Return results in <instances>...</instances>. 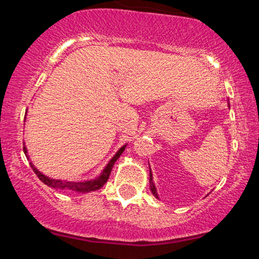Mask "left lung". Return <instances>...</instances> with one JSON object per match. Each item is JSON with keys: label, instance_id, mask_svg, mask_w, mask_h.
Returning <instances> with one entry per match:
<instances>
[{"label": "left lung", "instance_id": "8db88e82", "mask_svg": "<svg viewBox=\"0 0 259 259\" xmlns=\"http://www.w3.org/2000/svg\"><path fill=\"white\" fill-rule=\"evenodd\" d=\"M228 106H229V108H230V103L229 102H228ZM150 190H151V192L153 194L154 197L158 198L159 200L158 194H157V189H156V186H154V183H153V177H152V171H151V168H150Z\"/></svg>", "mask_w": 259, "mask_h": 259}]
</instances>
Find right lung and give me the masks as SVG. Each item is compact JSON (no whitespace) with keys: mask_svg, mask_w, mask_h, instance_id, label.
<instances>
[{"mask_svg":"<svg viewBox=\"0 0 259 259\" xmlns=\"http://www.w3.org/2000/svg\"><path fill=\"white\" fill-rule=\"evenodd\" d=\"M126 146L127 144L123 145V146L115 152L114 156H113L112 158L109 159V162L106 164V167L102 169V171H101L100 175H97V177L94 178V179L84 180V181H68V180H62V179H53V178L47 177V175H45L42 171L38 170V169L32 164L31 159L29 158L28 148H26L25 145L24 147H23V150H24L25 156L28 157L29 160H30V167L32 168V170H34V173L37 175L38 179L42 181L45 185L52 187V189H56V190H61V191H75V192H79V194H86V192L96 191V190L101 189V187L105 185L107 180H108L109 174H111L112 168L113 165H114L115 160L119 158L120 154L124 152V150H125Z\"/></svg>","mask_w":259,"mask_h":259,"instance_id":"obj_1","label":"right lung"}]
</instances>
